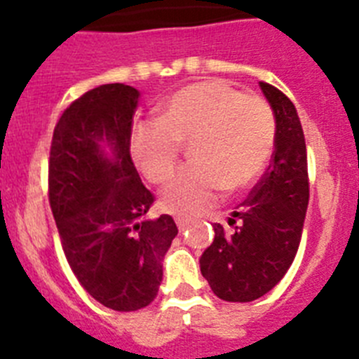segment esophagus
<instances>
[{"label":"esophagus","instance_id":"34e87169","mask_svg":"<svg viewBox=\"0 0 359 359\" xmlns=\"http://www.w3.org/2000/svg\"><path fill=\"white\" fill-rule=\"evenodd\" d=\"M176 224H177V230L180 231H185L187 226H189V221L183 217H176Z\"/></svg>","mask_w":359,"mask_h":359}]
</instances>
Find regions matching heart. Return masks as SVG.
<instances>
[{
	"label": "heart",
	"mask_w": 359,
	"mask_h": 359,
	"mask_svg": "<svg viewBox=\"0 0 359 359\" xmlns=\"http://www.w3.org/2000/svg\"><path fill=\"white\" fill-rule=\"evenodd\" d=\"M275 115L262 97L244 95L223 81L196 82L177 90L161 107L160 122L138 126L133 156L154 185L176 170L182 144L194 163L180 170L161 192L163 210L198 215L223 194L252 185L275 145Z\"/></svg>",
	"instance_id": "1"
}]
</instances>
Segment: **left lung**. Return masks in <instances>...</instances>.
Segmentation results:
<instances>
[{"instance_id":"left-lung-1","label":"left lung","mask_w":359,"mask_h":359,"mask_svg":"<svg viewBox=\"0 0 359 359\" xmlns=\"http://www.w3.org/2000/svg\"><path fill=\"white\" fill-rule=\"evenodd\" d=\"M275 113V151L268 170L231 214V230L214 224L215 237L199 259L215 297L252 302L273 290L297 255L309 203L307 151L293 102L259 82Z\"/></svg>"}]
</instances>
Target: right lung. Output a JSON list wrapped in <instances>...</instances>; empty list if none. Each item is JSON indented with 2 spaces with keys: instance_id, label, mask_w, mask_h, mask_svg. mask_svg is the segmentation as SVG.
Wrapping results in <instances>:
<instances>
[{
  "instance_id": "right-lung-1",
  "label": "right lung",
  "mask_w": 359,
  "mask_h": 359,
  "mask_svg": "<svg viewBox=\"0 0 359 359\" xmlns=\"http://www.w3.org/2000/svg\"><path fill=\"white\" fill-rule=\"evenodd\" d=\"M138 97L118 82L86 91L65 109L50 147L48 199L66 261L113 311H138L156 298L161 261L177 236L170 215H147L154 196L131 160Z\"/></svg>"
}]
</instances>
